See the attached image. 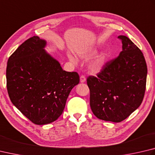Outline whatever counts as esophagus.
<instances>
[{
    "label": "esophagus",
    "mask_w": 155,
    "mask_h": 155,
    "mask_svg": "<svg viewBox=\"0 0 155 155\" xmlns=\"http://www.w3.org/2000/svg\"><path fill=\"white\" fill-rule=\"evenodd\" d=\"M85 81H86V78H85V76H83V75L81 76V77H80V82L83 83H85Z\"/></svg>",
    "instance_id": "obj_1"
}]
</instances>
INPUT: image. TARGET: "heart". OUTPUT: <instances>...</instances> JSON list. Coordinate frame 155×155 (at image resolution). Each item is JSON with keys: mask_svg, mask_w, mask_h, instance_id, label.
Wrapping results in <instances>:
<instances>
[{"mask_svg": "<svg viewBox=\"0 0 155 155\" xmlns=\"http://www.w3.org/2000/svg\"><path fill=\"white\" fill-rule=\"evenodd\" d=\"M97 53V51L96 49H92L87 53L88 55H95ZM68 58L69 60L74 64L77 63V59L74 57L71 53L68 54ZM106 63V56L105 55H98L97 57L95 58L94 60H93L91 62H90L89 65V70L91 73L94 74H97V73L100 72L104 68Z\"/></svg>", "mask_w": 155, "mask_h": 155, "instance_id": "obj_1", "label": "heart"}]
</instances>
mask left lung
<instances>
[{"mask_svg":"<svg viewBox=\"0 0 155 155\" xmlns=\"http://www.w3.org/2000/svg\"><path fill=\"white\" fill-rule=\"evenodd\" d=\"M119 55L106 63L97 77L87 78L90 106L98 119L119 123L141 105L146 89L147 66L140 49L125 36Z\"/></svg>","mask_w":155,"mask_h":155,"instance_id":"obj_1","label":"left lung"}]
</instances>
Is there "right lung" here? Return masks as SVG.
<instances>
[{
	"mask_svg": "<svg viewBox=\"0 0 155 155\" xmlns=\"http://www.w3.org/2000/svg\"><path fill=\"white\" fill-rule=\"evenodd\" d=\"M47 41L34 36L8 60L6 78L13 104L36 125L57 120L73 87L79 83L75 72H66L45 49Z\"/></svg>",
	"mask_w": 155,
	"mask_h": 155,
	"instance_id": "add662e5",
	"label": "right lung"
}]
</instances>
